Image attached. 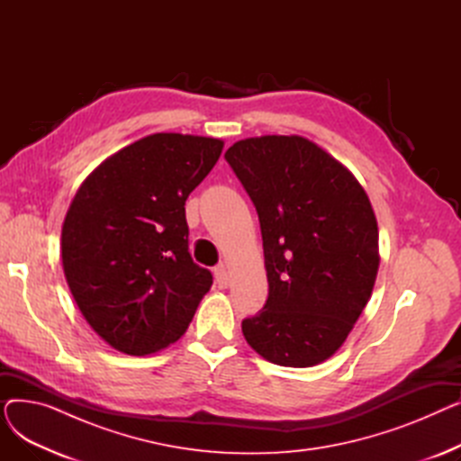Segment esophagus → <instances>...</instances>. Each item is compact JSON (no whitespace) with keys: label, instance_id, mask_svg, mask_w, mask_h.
<instances>
[{"label":"esophagus","instance_id":"34e87169","mask_svg":"<svg viewBox=\"0 0 461 461\" xmlns=\"http://www.w3.org/2000/svg\"><path fill=\"white\" fill-rule=\"evenodd\" d=\"M214 280H216V285L221 287V289H226L230 285L228 271H226V265L224 263L216 265V267H214Z\"/></svg>","mask_w":461,"mask_h":461}]
</instances>
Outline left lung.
<instances>
[{"label":"left lung","instance_id":"8db88e82","mask_svg":"<svg viewBox=\"0 0 461 461\" xmlns=\"http://www.w3.org/2000/svg\"><path fill=\"white\" fill-rule=\"evenodd\" d=\"M224 157L256 205L269 282L243 334L273 365L316 366L342 348L372 297L379 231L368 194L297 134L239 140Z\"/></svg>","mask_w":461,"mask_h":461}]
</instances>
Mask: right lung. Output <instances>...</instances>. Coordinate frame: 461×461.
Returning a JSON list of instances; mask_svg holds the SVG:
<instances>
[{
	"instance_id": "1",
	"label": "right lung",
	"mask_w": 461,
	"mask_h": 461,
	"mask_svg": "<svg viewBox=\"0 0 461 461\" xmlns=\"http://www.w3.org/2000/svg\"><path fill=\"white\" fill-rule=\"evenodd\" d=\"M224 141L158 132L119 149L77 190L63 271L82 316L113 349L149 355L188 329L212 276L188 254L185 202Z\"/></svg>"
}]
</instances>
